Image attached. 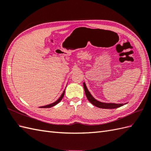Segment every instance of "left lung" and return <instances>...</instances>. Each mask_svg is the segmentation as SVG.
Here are the masks:
<instances>
[{"label": "left lung", "instance_id": "left-lung-1", "mask_svg": "<svg viewBox=\"0 0 151 151\" xmlns=\"http://www.w3.org/2000/svg\"><path fill=\"white\" fill-rule=\"evenodd\" d=\"M83 85L84 91H85V93H86V95L87 98V99H88V100L93 105H94V106H95L97 107L102 108V109H116V108L123 106H124V105L127 104L128 103V102H127V103H124V104H115V103L102 102V101H99L98 100L94 99L93 96L91 94V93H90L88 89H87L85 82H83Z\"/></svg>", "mask_w": 151, "mask_h": 151}]
</instances>
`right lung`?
<instances>
[{
  "label": "right lung",
  "instance_id": "obj_1",
  "mask_svg": "<svg viewBox=\"0 0 151 151\" xmlns=\"http://www.w3.org/2000/svg\"><path fill=\"white\" fill-rule=\"evenodd\" d=\"M64 93H65V90L64 91H63L62 94H61V96H60L59 99H58L57 101H55V102L52 103V104H50L46 105V106H41V107H40V108H50V107H53V106H56V105H57V104H58V103L60 102V101L62 100V98L64 97Z\"/></svg>",
  "mask_w": 151,
  "mask_h": 151
}]
</instances>
